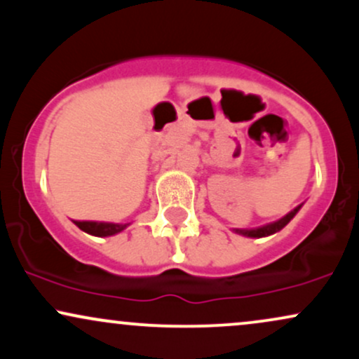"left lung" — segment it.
Wrapping results in <instances>:
<instances>
[{"instance_id": "obj_1", "label": "left lung", "mask_w": 359, "mask_h": 359, "mask_svg": "<svg viewBox=\"0 0 359 359\" xmlns=\"http://www.w3.org/2000/svg\"><path fill=\"white\" fill-rule=\"evenodd\" d=\"M299 209H300V205H299V208H295L294 211L288 212L287 216H283L282 219H278V221L271 222V224L262 226V228H257V229H236V231L240 233V234H245V236H250V238H262V236H269V234H273V233L280 231V229H282V228H285V226L288 224V222H290L292 217H294L295 214H297Z\"/></svg>"}]
</instances>
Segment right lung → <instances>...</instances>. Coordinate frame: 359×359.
Listing matches in <instances>:
<instances>
[{
  "instance_id": "add662e5",
  "label": "right lung",
  "mask_w": 359,
  "mask_h": 359,
  "mask_svg": "<svg viewBox=\"0 0 359 359\" xmlns=\"http://www.w3.org/2000/svg\"><path fill=\"white\" fill-rule=\"evenodd\" d=\"M82 231L94 234V236H111L126 228L128 224H114V222H96V221H74Z\"/></svg>"
}]
</instances>
